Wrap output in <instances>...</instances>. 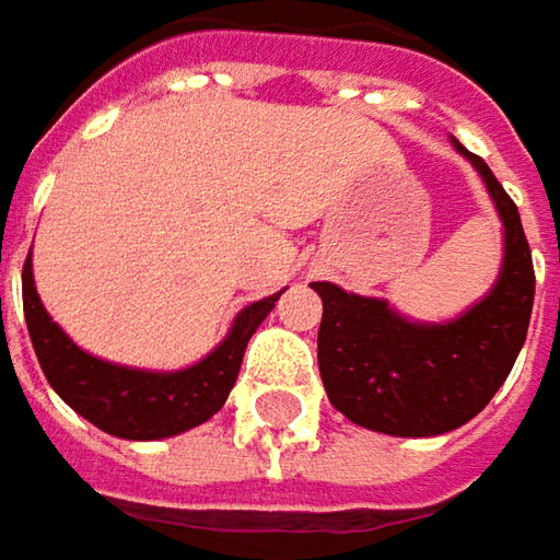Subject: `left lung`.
<instances>
[{"instance_id":"obj_1","label":"left lung","mask_w":560,"mask_h":560,"mask_svg":"<svg viewBox=\"0 0 560 560\" xmlns=\"http://www.w3.org/2000/svg\"><path fill=\"white\" fill-rule=\"evenodd\" d=\"M502 220V269L483 298L446 322H415L384 298L313 281L322 298L318 372L331 406L390 436H440L471 421L505 384L527 340L533 257L517 207L492 170L453 139Z\"/></svg>"}]
</instances>
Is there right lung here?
I'll list each match as a JSON object with an SVG mask.
<instances>
[{"label":"right lung","instance_id":"add662e5","mask_svg":"<svg viewBox=\"0 0 560 560\" xmlns=\"http://www.w3.org/2000/svg\"><path fill=\"white\" fill-rule=\"evenodd\" d=\"M281 294L284 291L247 303L232 318L225 338L195 365L176 372H151L107 362L77 347L68 331L51 322L49 310L36 294L30 257L24 266V316L49 384L73 412L120 440H164L185 434L220 412L242 372L247 340L272 313Z\"/></svg>","mask_w":560,"mask_h":560}]
</instances>
